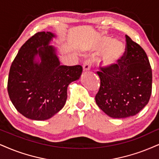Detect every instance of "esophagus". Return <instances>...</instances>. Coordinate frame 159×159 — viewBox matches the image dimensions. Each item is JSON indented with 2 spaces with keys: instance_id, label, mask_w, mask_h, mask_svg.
<instances>
[{
  "instance_id": "obj_1",
  "label": "esophagus",
  "mask_w": 159,
  "mask_h": 159,
  "mask_svg": "<svg viewBox=\"0 0 159 159\" xmlns=\"http://www.w3.org/2000/svg\"><path fill=\"white\" fill-rule=\"evenodd\" d=\"M91 60H86L85 62L83 63V70L85 71H87V70H89L91 69Z\"/></svg>"
}]
</instances>
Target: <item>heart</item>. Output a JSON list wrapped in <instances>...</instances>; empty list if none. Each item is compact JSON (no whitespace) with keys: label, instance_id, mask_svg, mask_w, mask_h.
Segmentation results:
<instances>
[{"label":"heart","instance_id":"b5f03b06","mask_svg":"<svg viewBox=\"0 0 159 159\" xmlns=\"http://www.w3.org/2000/svg\"><path fill=\"white\" fill-rule=\"evenodd\" d=\"M92 49L99 53V62L104 68H112L118 63L125 51L121 41L106 36L99 37L92 46Z\"/></svg>","mask_w":159,"mask_h":159}]
</instances>
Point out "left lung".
<instances>
[{
  "mask_svg": "<svg viewBox=\"0 0 159 159\" xmlns=\"http://www.w3.org/2000/svg\"><path fill=\"white\" fill-rule=\"evenodd\" d=\"M126 49L118 63L97 71L100 87L95 97L97 105L112 118L133 116L150 100L152 69L144 49L127 35Z\"/></svg>",
  "mask_w": 159,
  "mask_h": 159,
  "instance_id": "8db88e82",
  "label": "left lung"
}]
</instances>
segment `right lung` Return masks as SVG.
<instances>
[{
    "label": "right lung",
    "mask_w": 159,
    "mask_h": 159,
    "mask_svg": "<svg viewBox=\"0 0 159 159\" xmlns=\"http://www.w3.org/2000/svg\"><path fill=\"white\" fill-rule=\"evenodd\" d=\"M55 38L51 32L35 34L21 46L9 70V98L19 113L32 120L58 113L66 104L68 85L83 72L80 65H60L57 48L50 45Z\"/></svg>",
    "instance_id": "add662e5"
}]
</instances>
